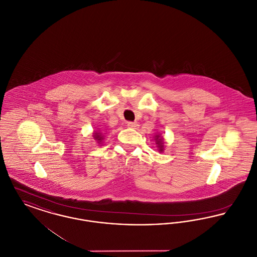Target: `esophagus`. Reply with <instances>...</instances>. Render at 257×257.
Here are the masks:
<instances>
[{
    "label": "esophagus",
    "mask_w": 257,
    "mask_h": 257,
    "mask_svg": "<svg viewBox=\"0 0 257 257\" xmlns=\"http://www.w3.org/2000/svg\"><path fill=\"white\" fill-rule=\"evenodd\" d=\"M127 126H128V127H130V128L136 129V128L139 126V124H138L137 122H132V121H129V122H127Z\"/></svg>",
    "instance_id": "esophagus-1"
}]
</instances>
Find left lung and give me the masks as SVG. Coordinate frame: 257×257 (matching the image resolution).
<instances>
[{
	"label": "left lung",
	"mask_w": 257,
	"mask_h": 257,
	"mask_svg": "<svg viewBox=\"0 0 257 257\" xmlns=\"http://www.w3.org/2000/svg\"><path fill=\"white\" fill-rule=\"evenodd\" d=\"M155 140H156V145L159 148L160 152H162L164 150V142L163 139L160 137L159 135L155 136Z\"/></svg>",
	"instance_id": "obj_1"
}]
</instances>
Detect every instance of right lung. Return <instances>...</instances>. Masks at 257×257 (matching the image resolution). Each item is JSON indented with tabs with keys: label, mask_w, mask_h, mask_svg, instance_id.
<instances>
[{
	"label": "right lung",
	"mask_w": 257,
	"mask_h": 257,
	"mask_svg": "<svg viewBox=\"0 0 257 257\" xmlns=\"http://www.w3.org/2000/svg\"><path fill=\"white\" fill-rule=\"evenodd\" d=\"M93 138H94L95 141H97L99 145L102 143V141H103V139H104L103 136H102V134H101L100 132H95V133L93 134Z\"/></svg>",
	"instance_id": "add662e5"
}]
</instances>
